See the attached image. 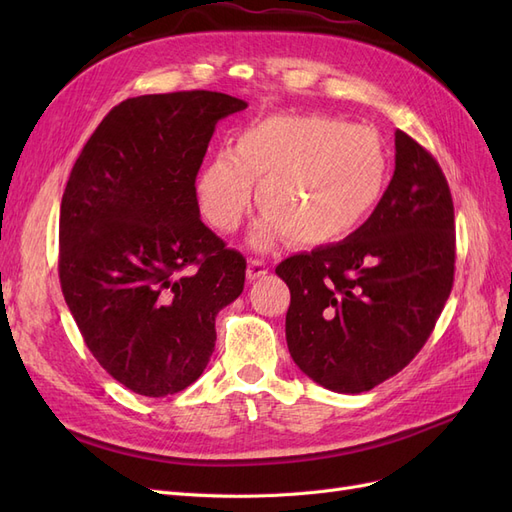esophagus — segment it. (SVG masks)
I'll use <instances>...</instances> for the list:
<instances>
[{
    "label": "esophagus",
    "mask_w": 512,
    "mask_h": 512,
    "mask_svg": "<svg viewBox=\"0 0 512 512\" xmlns=\"http://www.w3.org/2000/svg\"><path fill=\"white\" fill-rule=\"evenodd\" d=\"M267 273H269V265H267L265 260H260V258H252L250 262H247V280H250V282L258 280V277L267 275Z\"/></svg>",
    "instance_id": "esophagus-1"
}]
</instances>
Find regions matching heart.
Listing matches in <instances>:
<instances>
[{"label":"heart","mask_w":512,"mask_h":512,"mask_svg":"<svg viewBox=\"0 0 512 512\" xmlns=\"http://www.w3.org/2000/svg\"><path fill=\"white\" fill-rule=\"evenodd\" d=\"M265 209L254 245L286 235L301 245L342 241L382 200L389 151L367 126L320 115L271 117L245 128L235 151L222 149L196 177L200 215L222 235L235 232L252 205Z\"/></svg>","instance_id":"b5f03b06"}]
</instances>
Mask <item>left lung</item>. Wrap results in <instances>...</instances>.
<instances>
[{"label": "left lung", "mask_w": 512, "mask_h": 512, "mask_svg": "<svg viewBox=\"0 0 512 512\" xmlns=\"http://www.w3.org/2000/svg\"><path fill=\"white\" fill-rule=\"evenodd\" d=\"M286 342L303 374L363 393L404 369L429 339L455 280V209L431 153L395 132V173L348 239L282 260Z\"/></svg>", "instance_id": "left-lung-1"}]
</instances>
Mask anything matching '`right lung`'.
<instances>
[{"mask_svg": "<svg viewBox=\"0 0 512 512\" xmlns=\"http://www.w3.org/2000/svg\"><path fill=\"white\" fill-rule=\"evenodd\" d=\"M245 106L205 89L128 98L72 166L59 211L61 292L96 361L138 395L198 380L215 316L243 292L245 258L200 222L196 175L215 123Z\"/></svg>", "mask_w": 512, "mask_h": 512, "instance_id": "1", "label": "right lung"}]
</instances>
